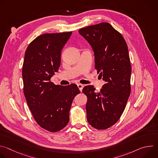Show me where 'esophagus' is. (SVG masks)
I'll return each mask as SVG.
<instances>
[{"mask_svg": "<svg viewBox=\"0 0 158 158\" xmlns=\"http://www.w3.org/2000/svg\"><path fill=\"white\" fill-rule=\"evenodd\" d=\"M77 87H78V88L79 89L80 91L81 92V91H82V89H83V87H84V85H83L82 84H77Z\"/></svg>", "mask_w": 158, "mask_h": 158, "instance_id": "1", "label": "esophagus"}]
</instances>
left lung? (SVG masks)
Segmentation results:
<instances>
[{"label":"left lung","mask_w":158,"mask_h":158,"mask_svg":"<svg viewBox=\"0 0 158 158\" xmlns=\"http://www.w3.org/2000/svg\"><path fill=\"white\" fill-rule=\"evenodd\" d=\"M79 33L91 45L95 69L106 83L100 92L86 85L87 119L95 129H106L121 118L131 94V65L126 42L121 34L107 22L87 26Z\"/></svg>","instance_id":"1"}]
</instances>
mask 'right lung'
I'll list each match as a JSON object with an SVG mask.
<instances>
[{"label":"right lung","instance_id":"1","mask_svg":"<svg viewBox=\"0 0 158 158\" xmlns=\"http://www.w3.org/2000/svg\"><path fill=\"white\" fill-rule=\"evenodd\" d=\"M72 32L44 34L28 46L22 66L24 94L37 123L54 132L69 121L74 97L81 92L75 84L56 85L51 77L60 65V53Z\"/></svg>","mask_w":158,"mask_h":158}]
</instances>
